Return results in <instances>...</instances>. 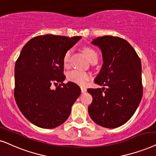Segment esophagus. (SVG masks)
Listing matches in <instances>:
<instances>
[{
    "instance_id": "esophagus-1",
    "label": "esophagus",
    "mask_w": 156,
    "mask_h": 156,
    "mask_svg": "<svg viewBox=\"0 0 156 156\" xmlns=\"http://www.w3.org/2000/svg\"><path fill=\"white\" fill-rule=\"evenodd\" d=\"M81 92L82 93H84L87 92V89L84 88V87H81Z\"/></svg>"
}]
</instances>
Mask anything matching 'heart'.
<instances>
[{
	"label": "heart",
	"mask_w": 156,
	"mask_h": 156,
	"mask_svg": "<svg viewBox=\"0 0 156 156\" xmlns=\"http://www.w3.org/2000/svg\"><path fill=\"white\" fill-rule=\"evenodd\" d=\"M84 52L90 61L94 56H98L97 52L92 48H84ZM71 53H72V50L69 49L64 54L63 64L65 66H67L69 65V63ZM66 77L70 82L75 83V84H79L80 86H85L87 84L88 81L90 80L91 74L89 72H84V71L73 69L68 72L67 74H66Z\"/></svg>",
	"instance_id": "obj_1"
}]
</instances>
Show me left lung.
<instances>
[{"label": "left lung", "mask_w": 156, "mask_h": 156, "mask_svg": "<svg viewBox=\"0 0 156 156\" xmlns=\"http://www.w3.org/2000/svg\"><path fill=\"white\" fill-rule=\"evenodd\" d=\"M92 44L100 48L103 59L94 83L107 88L88 89L93 98L89 115L100 126L115 128L130 120L142 99L141 62L123 38L104 36Z\"/></svg>", "instance_id": "8db88e82"}]
</instances>
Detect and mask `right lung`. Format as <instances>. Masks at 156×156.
Segmentation results:
<instances>
[{"label":"right lung","mask_w":156,"mask_h":156,"mask_svg":"<svg viewBox=\"0 0 156 156\" xmlns=\"http://www.w3.org/2000/svg\"><path fill=\"white\" fill-rule=\"evenodd\" d=\"M81 38L46 34L31 38L22 48L15 65L14 97L22 114L36 126L62 125L80 95L75 83H63V56ZM52 84L58 86L55 90Z\"/></svg>","instance_id":"add662e5"}]
</instances>
